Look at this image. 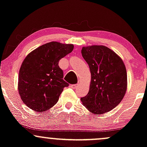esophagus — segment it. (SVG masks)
<instances>
[{"instance_id": "obj_1", "label": "esophagus", "mask_w": 147, "mask_h": 147, "mask_svg": "<svg viewBox=\"0 0 147 147\" xmlns=\"http://www.w3.org/2000/svg\"><path fill=\"white\" fill-rule=\"evenodd\" d=\"M71 87L73 89H76L77 87H78V84H74V85H71Z\"/></svg>"}]
</instances>
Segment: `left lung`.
Wrapping results in <instances>:
<instances>
[{
    "label": "left lung",
    "mask_w": 147,
    "mask_h": 147,
    "mask_svg": "<svg viewBox=\"0 0 147 147\" xmlns=\"http://www.w3.org/2000/svg\"><path fill=\"white\" fill-rule=\"evenodd\" d=\"M81 53L91 72L88 94L80 98L92 113L110 111L121 101L127 89V74L121 57L105 46L82 47Z\"/></svg>",
    "instance_id": "8db88e82"
}]
</instances>
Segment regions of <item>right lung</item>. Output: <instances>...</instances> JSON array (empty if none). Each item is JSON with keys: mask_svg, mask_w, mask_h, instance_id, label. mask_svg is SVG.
I'll use <instances>...</instances> for the list:
<instances>
[{"mask_svg": "<svg viewBox=\"0 0 147 147\" xmlns=\"http://www.w3.org/2000/svg\"><path fill=\"white\" fill-rule=\"evenodd\" d=\"M73 44L51 42L26 56L19 74L18 90L28 108L42 113L54 106L69 84L63 80L59 61L73 51Z\"/></svg>", "mask_w": 147, "mask_h": 147, "instance_id": "add662e5", "label": "right lung"}]
</instances>
